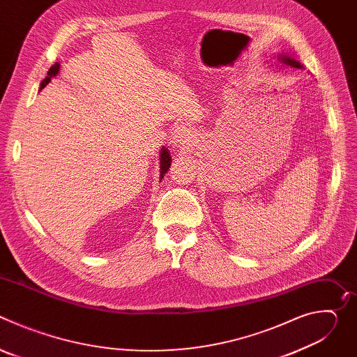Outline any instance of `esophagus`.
I'll use <instances>...</instances> for the list:
<instances>
[{
    "label": "esophagus",
    "instance_id": "obj_1",
    "mask_svg": "<svg viewBox=\"0 0 357 357\" xmlns=\"http://www.w3.org/2000/svg\"><path fill=\"white\" fill-rule=\"evenodd\" d=\"M192 141V131L186 126H178L172 132V144L175 146H188Z\"/></svg>",
    "mask_w": 357,
    "mask_h": 357
}]
</instances>
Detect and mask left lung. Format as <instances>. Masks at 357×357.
Here are the masks:
<instances>
[{"label":"left lung","instance_id":"obj_1","mask_svg":"<svg viewBox=\"0 0 357 357\" xmlns=\"http://www.w3.org/2000/svg\"><path fill=\"white\" fill-rule=\"evenodd\" d=\"M281 59H282V62L288 63V65H289V66H292V68H298V69H299V68H302L299 62H296V61H294V59H291V58H288V56H282Z\"/></svg>","mask_w":357,"mask_h":357}]
</instances>
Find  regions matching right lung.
Returning a JSON list of instances; mask_svg holds the SVG:
<instances>
[{"mask_svg": "<svg viewBox=\"0 0 357 357\" xmlns=\"http://www.w3.org/2000/svg\"><path fill=\"white\" fill-rule=\"evenodd\" d=\"M58 72H59V63H55L54 66H50V69H49V72H47V76H46V77L42 80V83H40V89H43V87L50 82V77L55 76ZM171 162H172V161H171L168 149L162 148V149H161V179H162L164 175L168 172V169H169V167H171Z\"/></svg>", "mask_w": 357, "mask_h": 357, "instance_id": "right-lung-1", "label": "right lung"}]
</instances>
